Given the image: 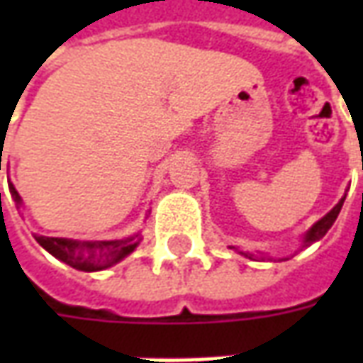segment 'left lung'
I'll return each mask as SVG.
<instances>
[{
	"label": "left lung",
	"instance_id": "obj_1",
	"mask_svg": "<svg viewBox=\"0 0 363 363\" xmlns=\"http://www.w3.org/2000/svg\"><path fill=\"white\" fill-rule=\"evenodd\" d=\"M344 198H346V196H344ZM344 198L340 200V202H338V204L335 206V208H333V210H330V212L327 213V216H325V218H320V220L317 221V223H315V225H313L309 231H307V235H305V245H311V243H315V241H319L320 237L327 233L328 229H330V225H333L336 218H338L340 210H342ZM249 259H251V257H249Z\"/></svg>",
	"mask_w": 363,
	"mask_h": 363
}]
</instances>
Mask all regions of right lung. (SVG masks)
<instances>
[{
	"instance_id": "right-lung-1",
	"label": "right lung",
	"mask_w": 363,
	"mask_h": 363,
	"mask_svg": "<svg viewBox=\"0 0 363 363\" xmlns=\"http://www.w3.org/2000/svg\"><path fill=\"white\" fill-rule=\"evenodd\" d=\"M1 159V157H0ZM13 200L21 204L19 192L13 184H9ZM138 237V235H135ZM122 239V241H99V243H79L72 239H60V237H36V241L43 245L52 257H56L62 262H66L72 268L83 270V272H95L116 264L126 255L138 247V239Z\"/></svg>"
}]
</instances>
